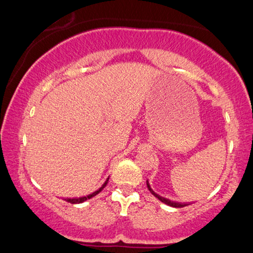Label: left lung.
<instances>
[{"mask_svg": "<svg viewBox=\"0 0 253 253\" xmlns=\"http://www.w3.org/2000/svg\"><path fill=\"white\" fill-rule=\"evenodd\" d=\"M146 184H147V187H148L149 192H151V193H152L154 196H155V198H157L158 200H160L161 202L165 203V204H168V205H169V207H173V208H184V207H186V205H188V204H184V203H177V202H173V201H169V199L162 198V196H160V195H158V194H156L155 192H154V191L152 190V187H151V185H149L148 181H146Z\"/></svg>", "mask_w": 253, "mask_h": 253, "instance_id": "left-lung-1", "label": "left lung"}]
</instances>
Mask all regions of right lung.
Masks as SVG:
<instances>
[{
	"instance_id": "add662e5",
	"label": "right lung",
	"mask_w": 253,
	"mask_h": 253,
	"mask_svg": "<svg viewBox=\"0 0 253 253\" xmlns=\"http://www.w3.org/2000/svg\"><path fill=\"white\" fill-rule=\"evenodd\" d=\"M108 179H109V177L106 179V182H105L104 184H102V185H101V187L99 188V190H97L96 192H93V193L89 194V195H87V196H84V198H79V199H67L66 201H67V202H70V203H72V204H79V203H83V202H84V201H87V200H89V199L93 198V196H96L98 193H99V192H101V191H102V188H104V187L107 185V183H108Z\"/></svg>"
}]
</instances>
